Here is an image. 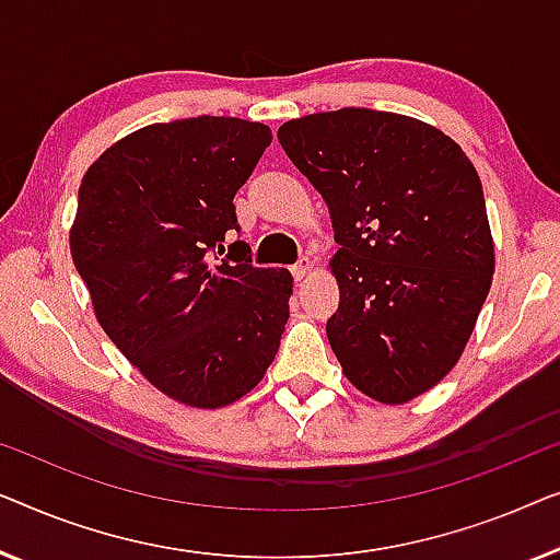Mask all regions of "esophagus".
<instances>
[{
    "label": "esophagus",
    "instance_id": "obj_1",
    "mask_svg": "<svg viewBox=\"0 0 560 560\" xmlns=\"http://www.w3.org/2000/svg\"><path fill=\"white\" fill-rule=\"evenodd\" d=\"M291 273H294L296 281H304L312 273V261L310 258H299V264L291 266Z\"/></svg>",
    "mask_w": 560,
    "mask_h": 560
}]
</instances>
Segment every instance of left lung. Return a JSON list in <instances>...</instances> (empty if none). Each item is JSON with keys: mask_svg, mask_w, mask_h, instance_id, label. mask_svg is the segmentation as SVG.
<instances>
[{"mask_svg": "<svg viewBox=\"0 0 560 560\" xmlns=\"http://www.w3.org/2000/svg\"><path fill=\"white\" fill-rule=\"evenodd\" d=\"M277 137L332 218L327 340L342 373L377 404H408L456 365L492 287L475 164L436 126L373 108L302 116Z\"/></svg>", "mask_w": 560, "mask_h": 560, "instance_id": "8db88e82", "label": "left lung"}]
</instances>
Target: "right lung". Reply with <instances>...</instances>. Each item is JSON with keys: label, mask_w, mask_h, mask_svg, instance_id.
<instances>
[{"label": "right lung", "mask_w": 560, "mask_h": 560, "mask_svg": "<svg viewBox=\"0 0 560 560\" xmlns=\"http://www.w3.org/2000/svg\"><path fill=\"white\" fill-rule=\"evenodd\" d=\"M271 144L266 124L198 116L149 124L83 175L70 256L98 325L164 396L220 408L277 358L294 279L256 269L233 198Z\"/></svg>", "instance_id": "obj_1"}]
</instances>
